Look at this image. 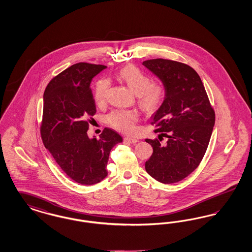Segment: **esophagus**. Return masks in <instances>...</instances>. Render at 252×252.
Wrapping results in <instances>:
<instances>
[{"label": "esophagus", "instance_id": "1", "mask_svg": "<svg viewBox=\"0 0 252 252\" xmlns=\"http://www.w3.org/2000/svg\"><path fill=\"white\" fill-rule=\"evenodd\" d=\"M124 141H125V143H130V144H136V143H138V140H137V139L131 138V137H126V138L124 139Z\"/></svg>", "mask_w": 252, "mask_h": 252}]
</instances>
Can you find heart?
I'll return each mask as SVG.
<instances>
[{
	"mask_svg": "<svg viewBox=\"0 0 252 252\" xmlns=\"http://www.w3.org/2000/svg\"><path fill=\"white\" fill-rule=\"evenodd\" d=\"M118 78L136 94L137 101L145 111H154L159 108L166 96V87L160 81H152L149 74L135 65H126L117 73ZM109 81L99 79L94 88L93 96L97 106L106 102ZM139 113L132 109H115L108 116V123L115 129L124 133H133Z\"/></svg>",
	"mask_w": 252,
	"mask_h": 252,
	"instance_id": "heart-1",
	"label": "heart"
}]
</instances>
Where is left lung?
Returning a JSON list of instances; mask_svg holds the SVG:
<instances>
[{
  "instance_id": "1",
  "label": "left lung",
  "mask_w": 252,
  "mask_h": 252,
  "mask_svg": "<svg viewBox=\"0 0 252 252\" xmlns=\"http://www.w3.org/2000/svg\"><path fill=\"white\" fill-rule=\"evenodd\" d=\"M144 66L166 87V96L151 122L162 137L145 142L153 153L145 162L155 180L171 184L188 177L201 162L216 122L215 109L203 83L192 67L174 60H145Z\"/></svg>"
}]
</instances>
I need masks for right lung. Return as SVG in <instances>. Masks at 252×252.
Instances as JSON below:
<instances>
[{"label":"right lung","mask_w":252,"mask_h":252,"mask_svg":"<svg viewBox=\"0 0 252 252\" xmlns=\"http://www.w3.org/2000/svg\"><path fill=\"white\" fill-rule=\"evenodd\" d=\"M106 68L86 62L73 64L49 82L43 95V144L62 171L82 185H94L107 177L109 152L123 141L110 128H105L100 139H90L87 134L96 113L90 85Z\"/></svg>","instance_id":"add662e5"}]
</instances>
